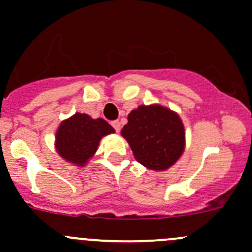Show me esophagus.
<instances>
[{"label":"esophagus","mask_w":252,"mask_h":252,"mask_svg":"<svg viewBox=\"0 0 252 252\" xmlns=\"http://www.w3.org/2000/svg\"><path fill=\"white\" fill-rule=\"evenodd\" d=\"M112 126H113V128L115 129V131L121 130V122L119 121H113Z\"/></svg>","instance_id":"obj_1"}]
</instances>
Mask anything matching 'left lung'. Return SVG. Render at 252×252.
I'll return each instance as SVG.
<instances>
[{"mask_svg":"<svg viewBox=\"0 0 252 252\" xmlns=\"http://www.w3.org/2000/svg\"><path fill=\"white\" fill-rule=\"evenodd\" d=\"M121 133L138 163L152 170H166L184 152V124L179 115L163 105H140L131 110Z\"/></svg>","mask_w":252,"mask_h":252,"instance_id":"left-lung-1","label":"left lung"}]
</instances>
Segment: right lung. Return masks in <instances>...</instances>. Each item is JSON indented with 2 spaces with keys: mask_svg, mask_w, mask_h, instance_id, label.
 Masks as SVG:
<instances>
[{
  "mask_svg": "<svg viewBox=\"0 0 252 252\" xmlns=\"http://www.w3.org/2000/svg\"><path fill=\"white\" fill-rule=\"evenodd\" d=\"M110 133H114V129L104 119L76 113L58 126L56 150L64 160L84 166L97 152L100 139Z\"/></svg>",
  "mask_w": 252,
  "mask_h": 252,
  "instance_id": "right-lung-1",
  "label": "right lung"
}]
</instances>
